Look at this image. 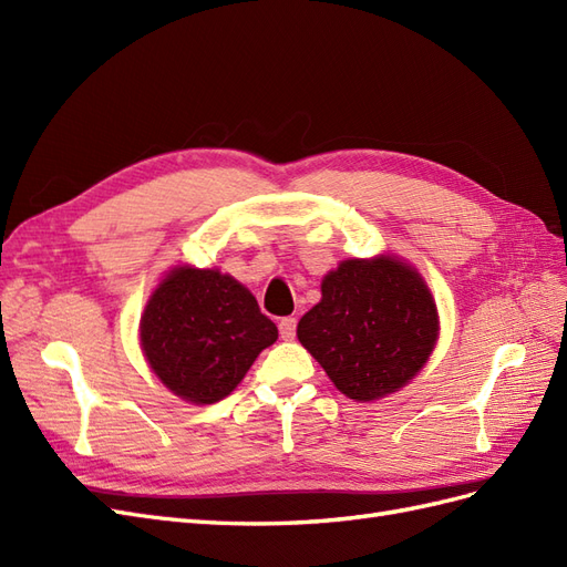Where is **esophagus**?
Masks as SVG:
<instances>
[{"label": "esophagus", "instance_id": "esophagus-1", "mask_svg": "<svg viewBox=\"0 0 567 567\" xmlns=\"http://www.w3.org/2000/svg\"><path fill=\"white\" fill-rule=\"evenodd\" d=\"M296 329H298V319L296 317H284L279 321V333L284 340H293L296 338Z\"/></svg>", "mask_w": 567, "mask_h": 567}]
</instances>
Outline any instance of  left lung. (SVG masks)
<instances>
[{
    "instance_id": "1",
    "label": "left lung",
    "mask_w": 567,
    "mask_h": 567,
    "mask_svg": "<svg viewBox=\"0 0 567 567\" xmlns=\"http://www.w3.org/2000/svg\"><path fill=\"white\" fill-rule=\"evenodd\" d=\"M298 338L342 394L371 402L425 364L437 310L409 265L394 257L346 260L323 277L321 302L300 319Z\"/></svg>"
}]
</instances>
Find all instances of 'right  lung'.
<instances>
[{
	"label": "right lung",
	"instance_id": "add662e5",
	"mask_svg": "<svg viewBox=\"0 0 567 567\" xmlns=\"http://www.w3.org/2000/svg\"><path fill=\"white\" fill-rule=\"evenodd\" d=\"M277 338V323L260 312L250 290L215 269L169 271L142 317L151 369L196 404L227 398Z\"/></svg>",
	"mask_w": 567,
	"mask_h": 567
}]
</instances>
